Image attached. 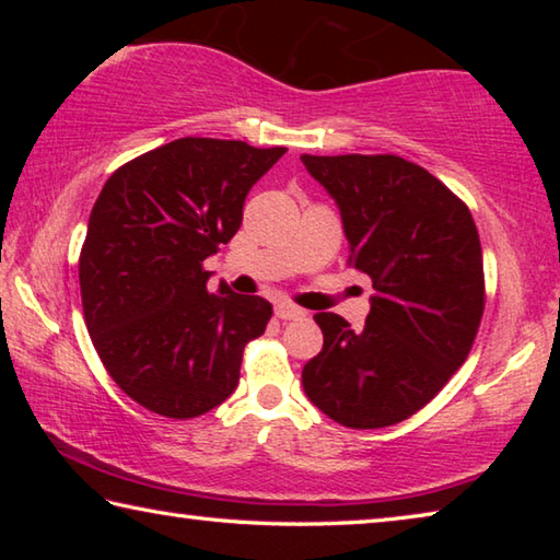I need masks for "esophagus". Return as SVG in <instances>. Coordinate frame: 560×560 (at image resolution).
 <instances>
[{"mask_svg": "<svg viewBox=\"0 0 560 560\" xmlns=\"http://www.w3.org/2000/svg\"><path fill=\"white\" fill-rule=\"evenodd\" d=\"M273 311H277V316L281 320H293V318L306 316V311L299 308V306H293V303H289V301H279L277 308H273Z\"/></svg>", "mask_w": 560, "mask_h": 560, "instance_id": "34e87169", "label": "esophagus"}]
</instances>
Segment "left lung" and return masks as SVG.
<instances>
[{
	"mask_svg": "<svg viewBox=\"0 0 560 560\" xmlns=\"http://www.w3.org/2000/svg\"><path fill=\"white\" fill-rule=\"evenodd\" d=\"M334 197L348 264L375 293L363 328L316 314L324 350L303 365L308 400L353 430L422 410L467 360L485 314V264L469 207L397 155H301Z\"/></svg>",
	"mask_w": 560,
	"mask_h": 560,
	"instance_id": "left-lung-1",
	"label": "left lung"
}]
</instances>
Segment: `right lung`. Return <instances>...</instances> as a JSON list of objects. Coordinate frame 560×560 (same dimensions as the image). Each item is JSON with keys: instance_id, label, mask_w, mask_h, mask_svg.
<instances>
[{"instance_id": "obj_1", "label": "right lung", "mask_w": 560, "mask_h": 560, "mask_svg": "<svg viewBox=\"0 0 560 560\" xmlns=\"http://www.w3.org/2000/svg\"><path fill=\"white\" fill-rule=\"evenodd\" d=\"M283 153L179 138L103 185L79 259L83 318L108 375L145 410L189 420L240 383L244 346L264 334L271 303L226 283L210 293L202 261L240 230L252 185Z\"/></svg>"}]
</instances>
